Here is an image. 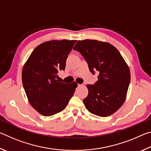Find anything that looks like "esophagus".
I'll return each instance as SVG.
<instances>
[{
	"mask_svg": "<svg viewBox=\"0 0 151 151\" xmlns=\"http://www.w3.org/2000/svg\"><path fill=\"white\" fill-rule=\"evenodd\" d=\"M83 85H81V84H78V86H82Z\"/></svg>",
	"mask_w": 151,
	"mask_h": 151,
	"instance_id": "obj_1",
	"label": "esophagus"
}]
</instances>
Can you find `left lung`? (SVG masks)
Listing matches in <instances>:
<instances>
[{
    "label": "left lung",
    "mask_w": 151,
    "mask_h": 151,
    "mask_svg": "<svg viewBox=\"0 0 151 151\" xmlns=\"http://www.w3.org/2000/svg\"><path fill=\"white\" fill-rule=\"evenodd\" d=\"M75 50L85 58L91 72H98V81L87 85L86 109L99 116L111 115L126 99L131 81L127 64L116 48L108 42L86 39L76 42Z\"/></svg>",
    "instance_id": "8db88e82"
}]
</instances>
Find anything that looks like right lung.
Instances as JSON below:
<instances>
[{"label": "right lung", "mask_w": 151, "mask_h": 151, "mask_svg": "<svg viewBox=\"0 0 151 151\" xmlns=\"http://www.w3.org/2000/svg\"><path fill=\"white\" fill-rule=\"evenodd\" d=\"M76 40H53L32 51L22 71V81L30 104L43 116L66 108L77 86L76 82L61 83L58 73L65 70L68 55Z\"/></svg>", "instance_id": "1"}]
</instances>
